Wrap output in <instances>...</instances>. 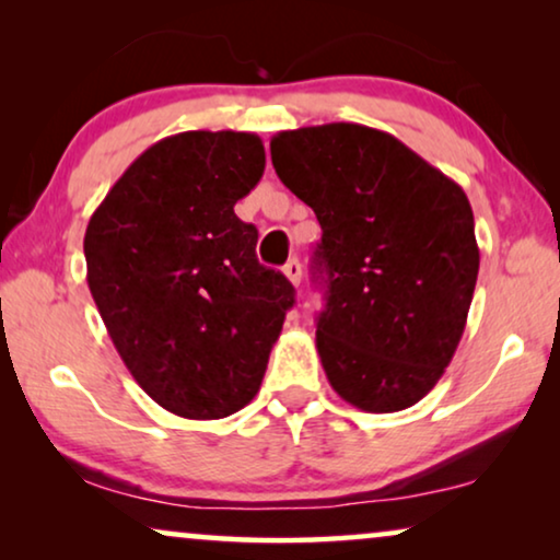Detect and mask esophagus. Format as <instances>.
I'll return each mask as SVG.
<instances>
[{
  "label": "esophagus",
  "mask_w": 560,
  "mask_h": 560,
  "mask_svg": "<svg viewBox=\"0 0 560 560\" xmlns=\"http://www.w3.org/2000/svg\"><path fill=\"white\" fill-rule=\"evenodd\" d=\"M282 272H285V278H288L290 282H293L295 288L301 285V278H303V265H301V259H298V257L288 259L285 267H282Z\"/></svg>",
  "instance_id": "34e87169"
}]
</instances>
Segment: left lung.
Masks as SVG:
<instances>
[{"instance_id": "obj_1", "label": "left lung", "mask_w": 560, "mask_h": 560, "mask_svg": "<svg viewBox=\"0 0 560 560\" xmlns=\"http://www.w3.org/2000/svg\"><path fill=\"white\" fill-rule=\"evenodd\" d=\"M278 178L320 224L326 288L316 349L331 387L366 412L431 393L462 341L479 272L469 198L397 137L364 125L272 137Z\"/></svg>"}]
</instances>
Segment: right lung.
Listing matches in <instances>:
<instances>
[{"instance_id":"1","label":"right lung","mask_w":560,"mask_h":560,"mask_svg":"<svg viewBox=\"0 0 560 560\" xmlns=\"http://www.w3.org/2000/svg\"><path fill=\"white\" fill-rule=\"evenodd\" d=\"M249 132H180L142 152L94 211L86 280L121 362L160 408L242 410L262 385L295 288L259 265L234 203L262 178Z\"/></svg>"}]
</instances>
